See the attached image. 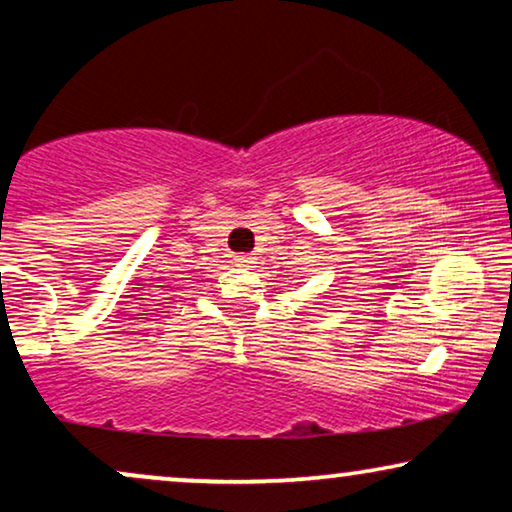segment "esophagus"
Listing matches in <instances>:
<instances>
[{
    "mask_svg": "<svg viewBox=\"0 0 512 512\" xmlns=\"http://www.w3.org/2000/svg\"><path fill=\"white\" fill-rule=\"evenodd\" d=\"M235 263H237V265H247V268H249V265L254 263V256H249V254H240V256H235Z\"/></svg>",
    "mask_w": 512,
    "mask_h": 512,
    "instance_id": "1",
    "label": "esophagus"
}]
</instances>
